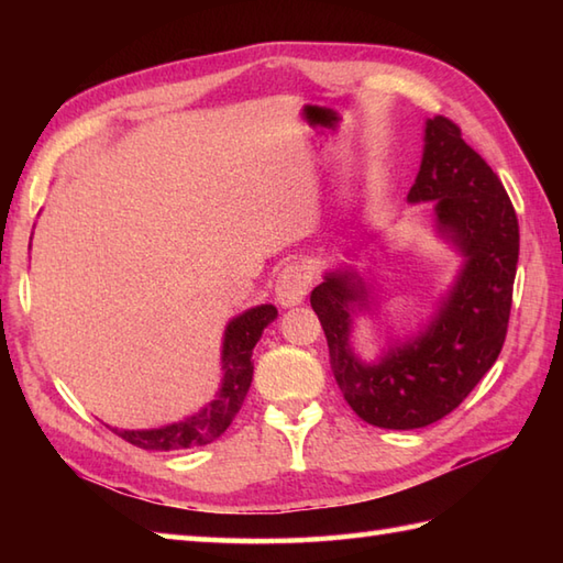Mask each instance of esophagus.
Masks as SVG:
<instances>
[{
    "mask_svg": "<svg viewBox=\"0 0 563 563\" xmlns=\"http://www.w3.org/2000/svg\"><path fill=\"white\" fill-rule=\"evenodd\" d=\"M312 266L305 261H292L285 266L278 275V283H275V300L283 307H295L305 300L309 292V285H312Z\"/></svg>",
    "mask_w": 563,
    "mask_h": 563,
    "instance_id": "1",
    "label": "esophagus"
}]
</instances>
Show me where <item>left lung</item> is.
<instances>
[{
  "label": "left lung",
  "mask_w": 563,
  "mask_h": 563,
  "mask_svg": "<svg viewBox=\"0 0 563 563\" xmlns=\"http://www.w3.org/2000/svg\"><path fill=\"white\" fill-rule=\"evenodd\" d=\"M409 200H433L438 230L466 256L421 336L391 349L377 365H363L349 345L351 305L365 297L363 288L351 275L329 273L309 295L345 401L363 421L389 430L440 421L492 369L508 333L520 254L518 214L504 184L445 115L426 123L423 162Z\"/></svg>",
  "instance_id": "8db88e82"
}]
</instances>
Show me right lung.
I'll return each instance as SVG.
<instances>
[{
	"label": "right lung",
	"mask_w": 563,
	"mask_h": 563,
	"mask_svg": "<svg viewBox=\"0 0 563 563\" xmlns=\"http://www.w3.org/2000/svg\"><path fill=\"white\" fill-rule=\"evenodd\" d=\"M278 317V309L273 305H261L249 309L242 317H236L224 331V349H222V367H224V382L220 397L208 404L200 413L186 418L172 426H164L157 430H118L115 435L128 440L130 445L142 450H157V452H172V450H188L198 445H208L214 438H220L232 418L242 409L246 399V391L254 379V365H251V351H254L256 341L261 339L263 329Z\"/></svg>",
	"instance_id": "add662e5"
}]
</instances>
